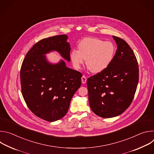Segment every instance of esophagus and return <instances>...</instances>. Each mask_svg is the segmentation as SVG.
<instances>
[{
	"label": "esophagus",
	"mask_w": 154,
	"mask_h": 154,
	"mask_svg": "<svg viewBox=\"0 0 154 154\" xmlns=\"http://www.w3.org/2000/svg\"><path fill=\"white\" fill-rule=\"evenodd\" d=\"M81 80H82V83H85L86 82V80H87L86 77L85 75H83V76L82 77Z\"/></svg>",
	"instance_id": "obj_1"
}]
</instances>
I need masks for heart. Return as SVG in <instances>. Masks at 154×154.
Masks as SVG:
<instances>
[{
	"mask_svg": "<svg viewBox=\"0 0 154 154\" xmlns=\"http://www.w3.org/2000/svg\"><path fill=\"white\" fill-rule=\"evenodd\" d=\"M115 46L110 41L95 38L82 39L78 45V50L73 49L70 58L75 69H79L86 59L88 69L93 73L105 70L111 63L115 54Z\"/></svg>",
	"mask_w": 154,
	"mask_h": 154,
	"instance_id": "heart-1",
	"label": "heart"
}]
</instances>
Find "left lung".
Here are the masks:
<instances>
[{
	"label": "left lung",
	"mask_w": 154,
	"mask_h": 154,
	"mask_svg": "<svg viewBox=\"0 0 154 154\" xmlns=\"http://www.w3.org/2000/svg\"><path fill=\"white\" fill-rule=\"evenodd\" d=\"M117 50L103 71L87 80L89 103L97 116L109 118L120 115L131 104L139 79L137 60L128 44L113 36Z\"/></svg>",
	"instance_id": "1"
}]
</instances>
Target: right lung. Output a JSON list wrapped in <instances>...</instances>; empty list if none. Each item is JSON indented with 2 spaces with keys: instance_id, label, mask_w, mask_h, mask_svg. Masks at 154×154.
Returning <instances> with one entry per match:
<instances>
[{
  "instance_id": "obj_1",
  "label": "right lung",
  "mask_w": 154,
  "mask_h": 154,
  "mask_svg": "<svg viewBox=\"0 0 154 154\" xmlns=\"http://www.w3.org/2000/svg\"><path fill=\"white\" fill-rule=\"evenodd\" d=\"M68 38L61 35L38 41L26 54L20 69L21 91L26 103L33 113L49 122L67 113L71 99L81 85L80 72L68 68L63 60L51 63L46 55L56 51L69 62Z\"/></svg>"
}]
</instances>
